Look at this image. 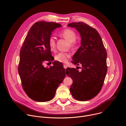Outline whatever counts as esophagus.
I'll return each mask as SVG.
<instances>
[{
  "label": "esophagus",
  "instance_id": "34e87169",
  "mask_svg": "<svg viewBox=\"0 0 126 126\" xmlns=\"http://www.w3.org/2000/svg\"><path fill=\"white\" fill-rule=\"evenodd\" d=\"M63 67L65 69V68H66L67 67V65L66 64H63Z\"/></svg>",
  "mask_w": 126,
  "mask_h": 126
}]
</instances>
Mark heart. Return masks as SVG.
Masks as SVG:
<instances>
[{
	"mask_svg": "<svg viewBox=\"0 0 126 126\" xmlns=\"http://www.w3.org/2000/svg\"><path fill=\"white\" fill-rule=\"evenodd\" d=\"M59 35L68 41L71 47H74L77 45V34L75 32L70 28H66L62 30L59 33ZM48 45L51 51H54L56 48V41L54 37H50L48 39ZM69 53L60 52L57 54L55 57V60L59 62L65 63L70 58Z\"/></svg>",
	"mask_w": 126,
	"mask_h": 126,
	"instance_id": "heart-1",
	"label": "heart"
}]
</instances>
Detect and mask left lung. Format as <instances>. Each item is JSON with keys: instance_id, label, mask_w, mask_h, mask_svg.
I'll list each match as a JSON object with an SVG mask.
<instances>
[{"instance_id": "left-lung-1", "label": "left lung", "mask_w": 126, "mask_h": 126, "mask_svg": "<svg viewBox=\"0 0 126 126\" xmlns=\"http://www.w3.org/2000/svg\"><path fill=\"white\" fill-rule=\"evenodd\" d=\"M67 26L75 28L81 37V47L71 61L74 64H81V71L75 68L65 69L73 80L70 91L74 99L87 101L95 97L103 86L107 71V52L95 28L82 22H72Z\"/></svg>"}]
</instances>
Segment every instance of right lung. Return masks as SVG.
<instances>
[{
    "instance_id": "add662e5",
    "label": "right lung",
    "mask_w": 126,
    "mask_h": 126,
    "mask_svg": "<svg viewBox=\"0 0 126 126\" xmlns=\"http://www.w3.org/2000/svg\"><path fill=\"white\" fill-rule=\"evenodd\" d=\"M61 26L55 22H36L21 47L18 69L21 84L26 94L34 101L46 102L53 99L65 78V69L61 63L54 62V65L49 68L43 64L54 60L48 39L52 32Z\"/></svg>"
}]
</instances>
